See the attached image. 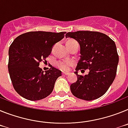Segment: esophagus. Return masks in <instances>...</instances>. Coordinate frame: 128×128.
<instances>
[{
    "instance_id": "esophagus-1",
    "label": "esophagus",
    "mask_w": 128,
    "mask_h": 128,
    "mask_svg": "<svg viewBox=\"0 0 128 128\" xmlns=\"http://www.w3.org/2000/svg\"><path fill=\"white\" fill-rule=\"evenodd\" d=\"M62 75H66V76H67V75H69V73H62Z\"/></svg>"
}]
</instances>
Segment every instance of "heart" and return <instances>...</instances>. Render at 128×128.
Here are the masks:
<instances>
[{
  "label": "heart",
  "instance_id": "1",
  "mask_svg": "<svg viewBox=\"0 0 128 128\" xmlns=\"http://www.w3.org/2000/svg\"><path fill=\"white\" fill-rule=\"evenodd\" d=\"M75 41L74 40H70L68 42H73ZM73 65V62L72 60H58L56 62V66L58 68H59L61 70L66 72L68 71L70 68Z\"/></svg>",
  "mask_w": 128,
  "mask_h": 128
}]
</instances>
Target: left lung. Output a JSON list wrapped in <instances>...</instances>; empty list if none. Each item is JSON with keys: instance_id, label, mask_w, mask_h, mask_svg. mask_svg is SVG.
<instances>
[{"instance_id": "left-lung-1", "label": "left lung", "mask_w": 128, "mask_h": 128, "mask_svg": "<svg viewBox=\"0 0 128 128\" xmlns=\"http://www.w3.org/2000/svg\"><path fill=\"white\" fill-rule=\"evenodd\" d=\"M66 37L73 38L79 43L80 58L75 73L77 80L70 86L72 94L85 100L100 97L113 83L116 73L118 55L115 42L108 35L98 32H68ZM88 68L85 76L78 71Z\"/></svg>"}]
</instances>
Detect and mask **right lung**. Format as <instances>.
I'll list each match as a JSON object with an SVG mask.
<instances>
[{"label":"right lung","mask_w":128,"mask_h":128,"mask_svg":"<svg viewBox=\"0 0 128 128\" xmlns=\"http://www.w3.org/2000/svg\"><path fill=\"white\" fill-rule=\"evenodd\" d=\"M66 32H30L15 38L9 49L8 71L16 92L30 100H39L53 92L61 71L52 66L49 70L39 63L50 55L53 45L64 37Z\"/></svg>","instance_id":"obj_1"}]
</instances>
